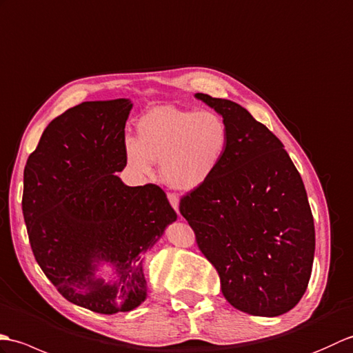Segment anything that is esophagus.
<instances>
[{"label":"esophagus","instance_id":"obj_1","mask_svg":"<svg viewBox=\"0 0 353 353\" xmlns=\"http://www.w3.org/2000/svg\"><path fill=\"white\" fill-rule=\"evenodd\" d=\"M168 199H169V202H170V205H172V208H174L175 211H178V205H179V199H178V196L175 193H168Z\"/></svg>","mask_w":353,"mask_h":353}]
</instances>
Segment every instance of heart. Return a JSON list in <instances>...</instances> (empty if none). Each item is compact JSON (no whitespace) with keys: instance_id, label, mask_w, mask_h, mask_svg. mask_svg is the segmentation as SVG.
Returning a JSON list of instances; mask_svg holds the SVG:
<instances>
[{"instance_id":"obj_1","label":"heart","mask_w":353,"mask_h":353,"mask_svg":"<svg viewBox=\"0 0 353 353\" xmlns=\"http://www.w3.org/2000/svg\"><path fill=\"white\" fill-rule=\"evenodd\" d=\"M230 131L213 110L155 107L137 122V139L123 143L125 159L142 175L161 161V176L178 190H193L216 174L228 148Z\"/></svg>"}]
</instances>
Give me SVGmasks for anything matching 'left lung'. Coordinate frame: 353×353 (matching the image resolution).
<instances>
[{
  "label": "left lung",
  "mask_w": 353,
  "mask_h": 353,
  "mask_svg": "<svg viewBox=\"0 0 353 353\" xmlns=\"http://www.w3.org/2000/svg\"><path fill=\"white\" fill-rule=\"evenodd\" d=\"M230 131L221 166L179 199L203 256L234 308L275 317L301 301L316 249L314 221L284 145L230 99L196 93Z\"/></svg>",
  "instance_id": "obj_1"
}]
</instances>
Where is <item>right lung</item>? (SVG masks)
Wrapping results in <instances>:
<instances>
[{
    "instance_id": "right-lung-1",
    "label": "right lung",
    "mask_w": 353,
    "mask_h": 353,
    "mask_svg": "<svg viewBox=\"0 0 353 353\" xmlns=\"http://www.w3.org/2000/svg\"><path fill=\"white\" fill-rule=\"evenodd\" d=\"M128 99L89 101L56 117L23 169L22 213L37 264L57 292L99 314L145 301L142 254L176 221L157 184L125 185ZM99 261L115 265L108 283Z\"/></svg>"
}]
</instances>
